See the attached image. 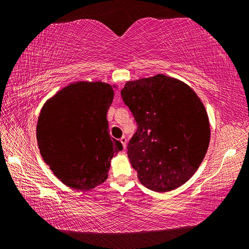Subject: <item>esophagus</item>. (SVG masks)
I'll return each mask as SVG.
<instances>
[{"label":"esophagus","instance_id":"1","mask_svg":"<svg viewBox=\"0 0 249 249\" xmlns=\"http://www.w3.org/2000/svg\"><path fill=\"white\" fill-rule=\"evenodd\" d=\"M120 141H121V142H122V145H123V147L125 148V147H126V144H127V140H126V137H125V136H123V137L121 138Z\"/></svg>","mask_w":249,"mask_h":249}]
</instances>
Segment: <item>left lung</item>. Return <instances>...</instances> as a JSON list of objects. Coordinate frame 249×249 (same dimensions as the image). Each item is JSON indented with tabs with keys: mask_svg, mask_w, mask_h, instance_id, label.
Instances as JSON below:
<instances>
[{
	"mask_svg": "<svg viewBox=\"0 0 249 249\" xmlns=\"http://www.w3.org/2000/svg\"><path fill=\"white\" fill-rule=\"evenodd\" d=\"M121 95L137 124L127 155L141 183L168 192L187 182L210 144L209 117L199 96L163 74L126 82Z\"/></svg>",
	"mask_w": 249,
	"mask_h": 249,
	"instance_id": "8db88e82",
	"label": "left lung"
}]
</instances>
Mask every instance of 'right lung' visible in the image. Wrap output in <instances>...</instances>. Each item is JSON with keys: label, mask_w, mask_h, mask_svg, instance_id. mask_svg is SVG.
<instances>
[{"label": "right lung", "mask_w": 249, "mask_h": 249, "mask_svg": "<svg viewBox=\"0 0 249 249\" xmlns=\"http://www.w3.org/2000/svg\"><path fill=\"white\" fill-rule=\"evenodd\" d=\"M114 90L80 81L64 88L41 108L36 136L40 155L68 187L87 191L107 179L111 159L123 149L107 119Z\"/></svg>", "instance_id": "obj_1"}]
</instances>
